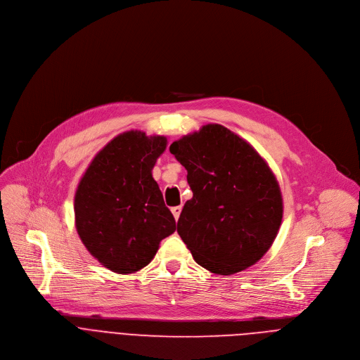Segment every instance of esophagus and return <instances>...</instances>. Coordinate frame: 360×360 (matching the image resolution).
Masks as SVG:
<instances>
[{
    "label": "esophagus",
    "instance_id": "1",
    "mask_svg": "<svg viewBox=\"0 0 360 360\" xmlns=\"http://www.w3.org/2000/svg\"><path fill=\"white\" fill-rule=\"evenodd\" d=\"M181 211H182V207H174L172 210H171V212H172V215H174V218L178 221L179 219V215H181Z\"/></svg>",
    "mask_w": 360,
    "mask_h": 360
}]
</instances>
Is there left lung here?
I'll return each mask as SVG.
<instances>
[{"label":"left lung","instance_id":"left-lung-1","mask_svg":"<svg viewBox=\"0 0 360 360\" xmlns=\"http://www.w3.org/2000/svg\"><path fill=\"white\" fill-rule=\"evenodd\" d=\"M193 192L176 231L193 259L217 275L258 262L272 246L283 215L279 184L245 139L219 124L171 143Z\"/></svg>","mask_w":360,"mask_h":360}]
</instances>
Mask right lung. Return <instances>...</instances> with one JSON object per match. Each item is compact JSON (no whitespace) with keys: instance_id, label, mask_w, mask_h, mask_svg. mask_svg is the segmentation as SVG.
<instances>
[{"instance_id":"right-lung-1","label":"right lung","mask_w":360,"mask_h":360,"mask_svg":"<svg viewBox=\"0 0 360 360\" xmlns=\"http://www.w3.org/2000/svg\"><path fill=\"white\" fill-rule=\"evenodd\" d=\"M165 148V136L124 132L96 153L78 184L77 232L94 258L112 272H138L175 232L174 215L152 178Z\"/></svg>"}]
</instances>
